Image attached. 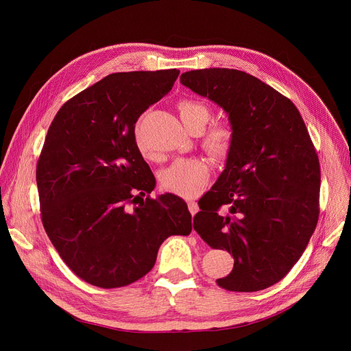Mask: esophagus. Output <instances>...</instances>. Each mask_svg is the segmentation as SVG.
I'll list each match as a JSON object with an SVG mask.
<instances>
[{
	"mask_svg": "<svg viewBox=\"0 0 351 351\" xmlns=\"http://www.w3.org/2000/svg\"><path fill=\"white\" fill-rule=\"evenodd\" d=\"M187 207H189V211H190L191 215H194V214L198 213V206H197L195 202H189V203H187Z\"/></svg>",
	"mask_w": 351,
	"mask_h": 351,
	"instance_id": "obj_1",
	"label": "esophagus"
}]
</instances>
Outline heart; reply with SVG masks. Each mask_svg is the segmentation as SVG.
<instances>
[{
    "mask_svg": "<svg viewBox=\"0 0 351 351\" xmlns=\"http://www.w3.org/2000/svg\"><path fill=\"white\" fill-rule=\"evenodd\" d=\"M179 117L191 132H199L211 118V108L197 98H182L176 104ZM206 152L222 158L229 154L234 141V130L226 121L213 122L199 133ZM136 144L140 153L147 157V149L136 132ZM210 179L208 165L199 158H179L161 172V187L176 195L191 198L202 193Z\"/></svg>",
    "mask_w": 351,
    "mask_h": 351,
    "instance_id": "1",
    "label": "heart"
}]
</instances>
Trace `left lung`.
<instances>
[{
	"mask_svg": "<svg viewBox=\"0 0 351 351\" xmlns=\"http://www.w3.org/2000/svg\"><path fill=\"white\" fill-rule=\"evenodd\" d=\"M180 83L222 107L234 130L225 171L194 217L202 239L233 256L217 283L267 289L300 260L318 222L321 168L306 123L287 97L243 71L197 69Z\"/></svg>",
	"mask_w": 351,
	"mask_h": 351,
	"instance_id": "obj_1",
	"label": "left lung"
}]
</instances>
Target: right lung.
Masks as SVG:
<instances>
[{"label": "right lung", "mask_w": 351, "mask_h": 351, "mask_svg": "<svg viewBox=\"0 0 351 351\" xmlns=\"http://www.w3.org/2000/svg\"><path fill=\"white\" fill-rule=\"evenodd\" d=\"M178 76V69L112 73L68 99L48 128L36 169L41 222L64 263L93 286L138 280L165 239L191 232L180 197L143 198L156 178L134 137L138 117Z\"/></svg>", "instance_id": "right-lung-1"}]
</instances>
